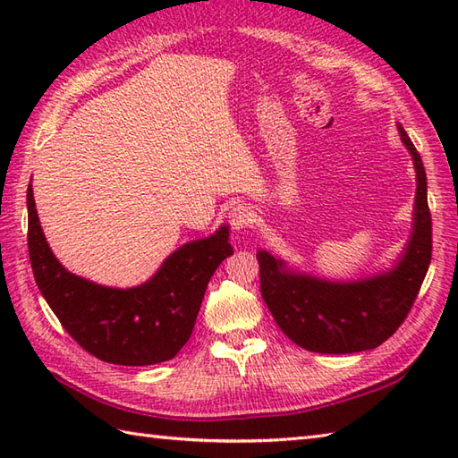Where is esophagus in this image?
I'll use <instances>...</instances> for the list:
<instances>
[{
	"mask_svg": "<svg viewBox=\"0 0 458 458\" xmlns=\"http://www.w3.org/2000/svg\"><path fill=\"white\" fill-rule=\"evenodd\" d=\"M228 220H230V226L238 230V232H246L251 222H254V214L244 204H236V207H232L228 212Z\"/></svg>",
	"mask_w": 458,
	"mask_h": 458,
	"instance_id": "1",
	"label": "esophagus"
}]
</instances>
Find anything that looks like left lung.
<instances>
[{"label": "left lung", "instance_id": "obj_1", "mask_svg": "<svg viewBox=\"0 0 458 458\" xmlns=\"http://www.w3.org/2000/svg\"><path fill=\"white\" fill-rule=\"evenodd\" d=\"M400 133L417 171L415 222L405 254L390 274L328 284L289 274L284 261L258 251L261 297L277 327L310 352L350 354L379 346L402 327L420 293L433 251L431 212L421 155L403 128Z\"/></svg>", "mask_w": 458, "mask_h": 458}]
</instances>
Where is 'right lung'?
<instances>
[{"mask_svg": "<svg viewBox=\"0 0 458 458\" xmlns=\"http://www.w3.org/2000/svg\"><path fill=\"white\" fill-rule=\"evenodd\" d=\"M27 244L37 287L64 330L102 362L149 366L171 360L187 344L204 291L234 248L228 228L171 254L148 284L110 289L66 271L38 224L33 189H27Z\"/></svg>", "mask_w": 458, "mask_h": 458, "instance_id": "obj_1", "label": "right lung"}]
</instances>
